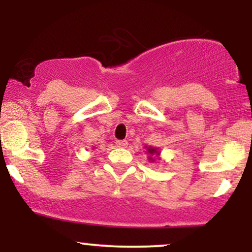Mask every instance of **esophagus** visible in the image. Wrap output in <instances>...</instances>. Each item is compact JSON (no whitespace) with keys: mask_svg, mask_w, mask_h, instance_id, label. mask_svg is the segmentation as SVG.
I'll return each mask as SVG.
<instances>
[{"mask_svg":"<svg viewBox=\"0 0 252 252\" xmlns=\"http://www.w3.org/2000/svg\"><path fill=\"white\" fill-rule=\"evenodd\" d=\"M126 146H128V142L126 140L116 141V147H118V148H126Z\"/></svg>","mask_w":252,"mask_h":252,"instance_id":"esophagus-1","label":"esophagus"}]
</instances>
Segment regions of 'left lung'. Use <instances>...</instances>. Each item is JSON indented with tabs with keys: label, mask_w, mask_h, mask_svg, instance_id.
Segmentation results:
<instances>
[{
	"label": "left lung",
	"mask_w": 252,
	"mask_h": 252,
	"mask_svg": "<svg viewBox=\"0 0 252 252\" xmlns=\"http://www.w3.org/2000/svg\"><path fill=\"white\" fill-rule=\"evenodd\" d=\"M147 149V153H148V160L150 162H155L156 160H160V149L154 148V147H144Z\"/></svg>",
	"instance_id": "obj_1"
}]
</instances>
